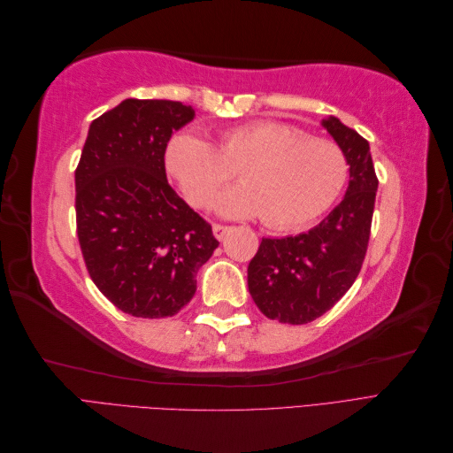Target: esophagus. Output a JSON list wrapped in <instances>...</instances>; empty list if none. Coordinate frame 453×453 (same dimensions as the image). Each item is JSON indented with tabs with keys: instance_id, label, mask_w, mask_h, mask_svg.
Listing matches in <instances>:
<instances>
[{
	"instance_id": "esophagus-1",
	"label": "esophagus",
	"mask_w": 453,
	"mask_h": 453,
	"mask_svg": "<svg viewBox=\"0 0 453 453\" xmlns=\"http://www.w3.org/2000/svg\"><path fill=\"white\" fill-rule=\"evenodd\" d=\"M230 230H232V226H226V225H213V234L217 240H223Z\"/></svg>"
}]
</instances>
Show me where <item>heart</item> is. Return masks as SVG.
Segmentation results:
<instances>
[{
    "instance_id": "heart-1",
    "label": "heart",
    "mask_w": 453,
    "mask_h": 453,
    "mask_svg": "<svg viewBox=\"0 0 453 453\" xmlns=\"http://www.w3.org/2000/svg\"><path fill=\"white\" fill-rule=\"evenodd\" d=\"M164 166L195 208H208L234 172L243 185L219 198L228 217H257L273 228L313 223L344 190L349 162L331 140L310 138L293 125L253 120L219 135L217 147L193 130L173 134Z\"/></svg>"
}]
</instances>
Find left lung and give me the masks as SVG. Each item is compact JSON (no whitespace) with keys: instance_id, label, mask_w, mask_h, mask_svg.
<instances>
[{"instance_id":"left-lung-1","label":"left lung","mask_w":453,"mask_h":453,"mask_svg":"<svg viewBox=\"0 0 453 453\" xmlns=\"http://www.w3.org/2000/svg\"><path fill=\"white\" fill-rule=\"evenodd\" d=\"M323 127L349 162L344 200L303 234L263 238L248 266L255 304L280 323L304 325L331 310L357 280L368 248L378 190L368 142L336 117Z\"/></svg>"}]
</instances>
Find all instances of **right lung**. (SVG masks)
I'll list each match as a JSON object with an SVG mask.
<instances>
[{
  "instance_id": "1",
  "label": "right lung",
  "mask_w": 453,
  "mask_h": 453,
  "mask_svg": "<svg viewBox=\"0 0 453 453\" xmlns=\"http://www.w3.org/2000/svg\"><path fill=\"white\" fill-rule=\"evenodd\" d=\"M195 109L120 102L94 119L75 170L77 236L92 281L134 318H172L219 242L166 180L164 147Z\"/></svg>"
}]
</instances>
